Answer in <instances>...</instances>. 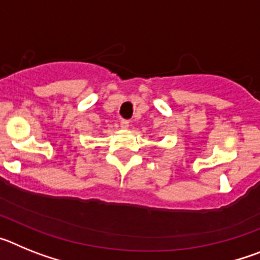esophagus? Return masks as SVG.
Returning a JSON list of instances; mask_svg holds the SVG:
<instances>
[{"mask_svg":"<svg viewBox=\"0 0 260 260\" xmlns=\"http://www.w3.org/2000/svg\"><path fill=\"white\" fill-rule=\"evenodd\" d=\"M119 125H121V127H122V128H127L128 127V121H127V119H121Z\"/></svg>","mask_w":260,"mask_h":260,"instance_id":"obj_1","label":"esophagus"}]
</instances>
